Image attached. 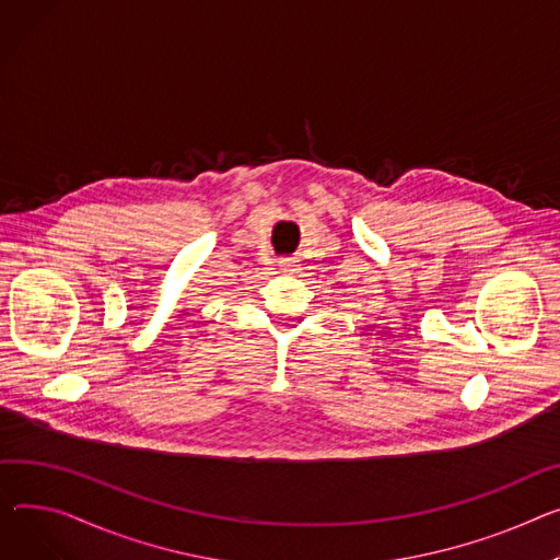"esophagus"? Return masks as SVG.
<instances>
[{
	"instance_id": "34e87169",
	"label": "esophagus",
	"mask_w": 560,
	"mask_h": 560,
	"mask_svg": "<svg viewBox=\"0 0 560 560\" xmlns=\"http://www.w3.org/2000/svg\"><path fill=\"white\" fill-rule=\"evenodd\" d=\"M277 264H279V268H281L283 272H294V270H296V260H294L292 256H283V258L277 260Z\"/></svg>"
}]
</instances>
